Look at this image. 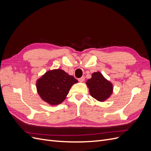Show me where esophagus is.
Segmentation results:
<instances>
[{
  "instance_id": "esophagus-1",
  "label": "esophagus",
  "mask_w": 151,
  "mask_h": 151,
  "mask_svg": "<svg viewBox=\"0 0 151 151\" xmlns=\"http://www.w3.org/2000/svg\"><path fill=\"white\" fill-rule=\"evenodd\" d=\"M84 79H85V77H84V76H83V77H81V78H79V79H78V81H79V82H81V83H82V82H83V81H84Z\"/></svg>"
}]
</instances>
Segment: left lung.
<instances>
[{"mask_svg":"<svg viewBox=\"0 0 151 151\" xmlns=\"http://www.w3.org/2000/svg\"><path fill=\"white\" fill-rule=\"evenodd\" d=\"M86 84L92 97L100 101L106 100L113 92L112 84L99 72L93 73L92 77L88 80Z\"/></svg>","mask_w":151,"mask_h":151,"instance_id":"left-lung-1","label":"left lung"}]
</instances>
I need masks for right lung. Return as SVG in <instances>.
Instances as JSON below:
<instances>
[{"instance_id": "right-lung-1", "label": "right lung", "mask_w": 151, "mask_h": 151, "mask_svg": "<svg viewBox=\"0 0 151 151\" xmlns=\"http://www.w3.org/2000/svg\"><path fill=\"white\" fill-rule=\"evenodd\" d=\"M77 83L74 77L61 69L45 73L36 83L38 93L45 101L52 105L60 104L66 98L72 86Z\"/></svg>"}]
</instances>
